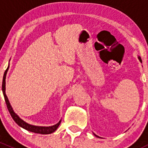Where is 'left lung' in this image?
Segmentation results:
<instances>
[{
  "label": "left lung",
  "instance_id": "obj_1",
  "mask_svg": "<svg viewBox=\"0 0 148 148\" xmlns=\"http://www.w3.org/2000/svg\"><path fill=\"white\" fill-rule=\"evenodd\" d=\"M138 58L139 61H140V62H141V63H142V60H141V58H140V56H138ZM94 135H95V136H96V137H97V138H99V136H97V135H95V133H94Z\"/></svg>",
  "mask_w": 148,
  "mask_h": 148
}]
</instances>
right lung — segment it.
Masks as SVG:
<instances>
[{"instance_id":"right-lung-1","label":"right lung","mask_w":148,"mask_h":148,"mask_svg":"<svg viewBox=\"0 0 148 148\" xmlns=\"http://www.w3.org/2000/svg\"><path fill=\"white\" fill-rule=\"evenodd\" d=\"M8 69H9V65H8V68H7V69L5 70V73H4L3 79V83H2V91H3V94L4 98H5V103H6L7 107H8V111H9L12 118L13 119V120H14L15 122H16V123L17 124L18 126H20L21 127L23 128V129L29 131V132H34V133L47 135V134H51L52 133V132H55V131L56 130V129L58 128V127L59 126V125H60L62 120H59V122H58L57 124H56V125H52V126H49V127L36 126V125H30V124L26 122L24 120H23L21 118H20V117H19V116L15 112L13 107H12V106L10 105V103L9 102V100H8V97H7L6 94H5V78H6V74L8 71Z\"/></svg>"}]
</instances>
